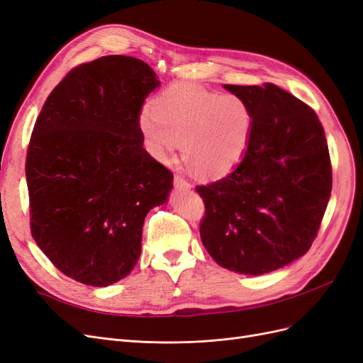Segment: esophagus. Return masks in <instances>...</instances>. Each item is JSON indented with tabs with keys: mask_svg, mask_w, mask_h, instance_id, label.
<instances>
[{
	"mask_svg": "<svg viewBox=\"0 0 363 363\" xmlns=\"http://www.w3.org/2000/svg\"><path fill=\"white\" fill-rule=\"evenodd\" d=\"M174 186L180 189H191V183L188 180H184L183 177H180V175H175L174 177Z\"/></svg>",
	"mask_w": 363,
	"mask_h": 363,
	"instance_id": "obj_1",
	"label": "esophagus"
}]
</instances>
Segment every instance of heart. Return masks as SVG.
<instances>
[{
    "mask_svg": "<svg viewBox=\"0 0 363 363\" xmlns=\"http://www.w3.org/2000/svg\"><path fill=\"white\" fill-rule=\"evenodd\" d=\"M255 127L250 104L194 86H172L139 116L150 152L164 162L182 142V152L204 179H221L244 160Z\"/></svg>",
    "mask_w": 363,
    "mask_h": 363,
    "instance_id": "b5f03b06",
    "label": "heart"
}]
</instances>
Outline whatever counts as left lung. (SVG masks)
Here are the masks:
<instances>
[{"instance_id": "1", "label": "left lung", "mask_w": 363, "mask_h": 363, "mask_svg": "<svg viewBox=\"0 0 363 363\" xmlns=\"http://www.w3.org/2000/svg\"><path fill=\"white\" fill-rule=\"evenodd\" d=\"M250 104L247 155L224 179L196 186L203 245L230 271L260 276L306 255L332 192L324 128L312 107L272 83L224 84Z\"/></svg>"}]
</instances>
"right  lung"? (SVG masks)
Returning <instances> with one entry per match:
<instances>
[{
	"mask_svg": "<svg viewBox=\"0 0 363 363\" xmlns=\"http://www.w3.org/2000/svg\"><path fill=\"white\" fill-rule=\"evenodd\" d=\"M157 86L136 57L82 63L54 87L33 127L31 236L75 281L101 288L128 276L145 216L172 188V172L142 147L139 130L140 107Z\"/></svg>",
	"mask_w": 363,
	"mask_h": 363,
	"instance_id": "obj_1",
	"label": "right lung"
}]
</instances>
